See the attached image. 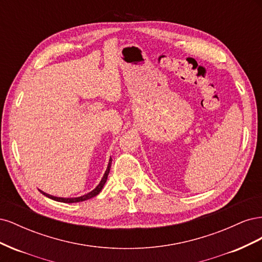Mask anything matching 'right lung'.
Returning <instances> with one entry per match:
<instances>
[{"mask_svg":"<svg viewBox=\"0 0 262 262\" xmlns=\"http://www.w3.org/2000/svg\"><path fill=\"white\" fill-rule=\"evenodd\" d=\"M112 162H113V158L110 157V158H109L108 166H107V169H106V171H105V173H104V176H102L100 182L98 184V186H97L96 188H95L94 190H92L91 192L86 193V194H84V195L76 196V198H60V196H54V195L46 193V192L41 191V190H40V192H41L43 195L48 196L49 199H52V200L58 201V202H63V203H75V202H82V201H85V200H89V199H91V198H93V196H96V195L101 191V189L104 188V185L106 184L107 178H108V173H109V171H110V167H112Z\"/></svg>","mask_w":262,"mask_h":262,"instance_id":"add662e5","label":"right lung"}]
</instances>
